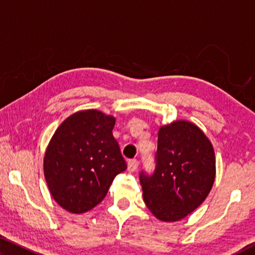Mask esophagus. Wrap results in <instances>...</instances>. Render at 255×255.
I'll return each instance as SVG.
<instances>
[{"instance_id":"1","label":"esophagus","mask_w":255,"mask_h":255,"mask_svg":"<svg viewBox=\"0 0 255 255\" xmlns=\"http://www.w3.org/2000/svg\"><path fill=\"white\" fill-rule=\"evenodd\" d=\"M138 165H139V162H138V159L136 158H132V159H129L128 161V171H135L137 170Z\"/></svg>"}]
</instances>
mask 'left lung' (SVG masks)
Returning <instances> with one entry per match:
<instances>
[{"instance_id":"8db88e82","label":"left lung","mask_w":255,"mask_h":255,"mask_svg":"<svg viewBox=\"0 0 255 255\" xmlns=\"http://www.w3.org/2000/svg\"><path fill=\"white\" fill-rule=\"evenodd\" d=\"M215 171L213 145L196 125L174 122L161 127L154 171L139 173L145 204L161 221H180L204 202Z\"/></svg>"}]
</instances>
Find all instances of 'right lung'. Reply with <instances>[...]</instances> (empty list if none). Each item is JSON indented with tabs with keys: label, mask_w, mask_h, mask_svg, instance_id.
<instances>
[{
	"label": "right lung",
	"mask_w": 255,
	"mask_h": 255,
	"mask_svg": "<svg viewBox=\"0 0 255 255\" xmlns=\"http://www.w3.org/2000/svg\"><path fill=\"white\" fill-rule=\"evenodd\" d=\"M115 118L98 110L72 115L60 124L44 161L49 191L71 213H85L103 200L116 175L127 169L112 135Z\"/></svg>",
	"instance_id": "1"
}]
</instances>
